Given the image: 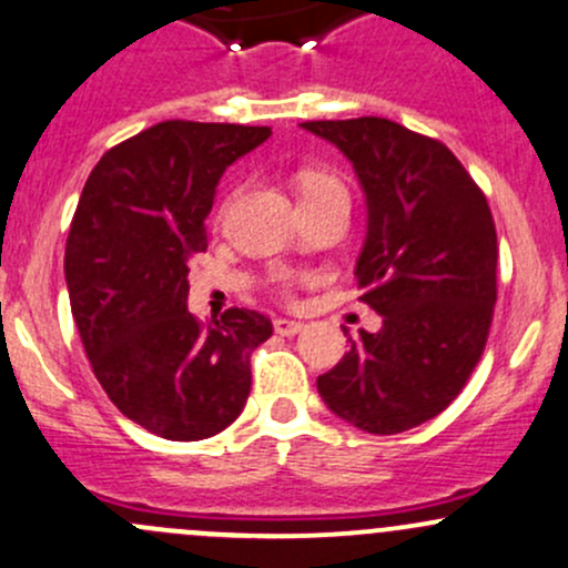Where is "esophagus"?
<instances>
[{"label": "esophagus", "instance_id": "1", "mask_svg": "<svg viewBox=\"0 0 568 568\" xmlns=\"http://www.w3.org/2000/svg\"><path fill=\"white\" fill-rule=\"evenodd\" d=\"M302 329H304V324H300V321H291V318L274 321V332L283 334V337H294V334H300Z\"/></svg>", "mask_w": 568, "mask_h": 568}]
</instances>
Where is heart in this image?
<instances>
[{
    "instance_id": "b5f03b06",
    "label": "heart",
    "mask_w": 568,
    "mask_h": 568,
    "mask_svg": "<svg viewBox=\"0 0 568 568\" xmlns=\"http://www.w3.org/2000/svg\"><path fill=\"white\" fill-rule=\"evenodd\" d=\"M296 187H300L302 204H307V201H315V199H324V195H332V193H345L339 179H334L332 174H326V171H318V169L300 171V176H296ZM277 280L283 285H288L291 277L288 274H280Z\"/></svg>"
}]
</instances>
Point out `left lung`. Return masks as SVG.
Instances as JSON below:
<instances>
[{
    "label": "left lung",
    "instance_id": "left-lung-1",
    "mask_svg": "<svg viewBox=\"0 0 568 568\" xmlns=\"http://www.w3.org/2000/svg\"><path fill=\"white\" fill-rule=\"evenodd\" d=\"M354 165L367 206L356 283L378 332L318 375L326 408L375 435L405 433L463 392L495 307L498 236L487 199L440 141L381 116L302 122ZM348 334V332H345Z\"/></svg>",
    "mask_w": 568,
    "mask_h": 568
}]
</instances>
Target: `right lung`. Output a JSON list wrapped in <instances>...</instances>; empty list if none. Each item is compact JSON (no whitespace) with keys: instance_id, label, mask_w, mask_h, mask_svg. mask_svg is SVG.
I'll list each match as a JSON object with an SVG mask.
<instances>
[{"instance_id":"1","label":"right lung","mask_w":568,"mask_h":568,"mask_svg":"<svg viewBox=\"0 0 568 568\" xmlns=\"http://www.w3.org/2000/svg\"><path fill=\"white\" fill-rule=\"evenodd\" d=\"M268 135L169 119L109 149L83 184L64 247L70 310L111 403L160 438L223 433L247 403L250 354L272 337L255 310L206 324L187 310L220 176Z\"/></svg>"}]
</instances>
